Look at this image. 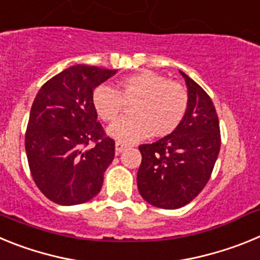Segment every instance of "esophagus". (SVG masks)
I'll use <instances>...</instances> for the list:
<instances>
[{"mask_svg":"<svg viewBox=\"0 0 260 260\" xmlns=\"http://www.w3.org/2000/svg\"><path fill=\"white\" fill-rule=\"evenodd\" d=\"M125 148H127V144L123 143V142H116V153L118 155L119 152H122Z\"/></svg>","mask_w":260,"mask_h":260,"instance_id":"obj_1","label":"esophagus"}]
</instances>
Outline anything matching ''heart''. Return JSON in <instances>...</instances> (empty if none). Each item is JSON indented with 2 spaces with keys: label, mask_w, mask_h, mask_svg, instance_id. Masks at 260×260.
Instances as JSON below:
<instances>
[{
  "label": "heart",
  "mask_w": 260,
  "mask_h": 260,
  "mask_svg": "<svg viewBox=\"0 0 260 260\" xmlns=\"http://www.w3.org/2000/svg\"><path fill=\"white\" fill-rule=\"evenodd\" d=\"M96 113L113 122L132 105L130 118L119 119L108 127V134L123 143L141 141L148 135L160 138L173 133L189 108L187 89L153 71H139L119 80L118 89L96 87L92 93Z\"/></svg>",
  "instance_id": "obj_1"
}]
</instances>
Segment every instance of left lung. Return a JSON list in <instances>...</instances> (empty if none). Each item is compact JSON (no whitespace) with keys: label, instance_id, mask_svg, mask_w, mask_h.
<instances>
[{"label":"left lung","instance_id":"1","mask_svg":"<svg viewBox=\"0 0 260 260\" xmlns=\"http://www.w3.org/2000/svg\"><path fill=\"white\" fill-rule=\"evenodd\" d=\"M180 73L189 93L185 118L169 135L139 146L138 190L144 201L164 210L183 207L204 189L221 144L212 100L191 78Z\"/></svg>","mask_w":260,"mask_h":260}]
</instances>
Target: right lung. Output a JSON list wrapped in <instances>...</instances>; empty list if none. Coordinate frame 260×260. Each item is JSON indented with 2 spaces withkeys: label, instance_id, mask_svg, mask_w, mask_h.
I'll return each instance as SVG.
<instances>
[{
  "label": "right lung",
  "instance_id": "1",
  "mask_svg": "<svg viewBox=\"0 0 260 260\" xmlns=\"http://www.w3.org/2000/svg\"><path fill=\"white\" fill-rule=\"evenodd\" d=\"M116 73L71 66L48 80L34 100L24 141L27 160L39 190L54 203H86L102 190L114 141L98 122L92 93Z\"/></svg>",
  "mask_w": 260,
  "mask_h": 260
}]
</instances>
